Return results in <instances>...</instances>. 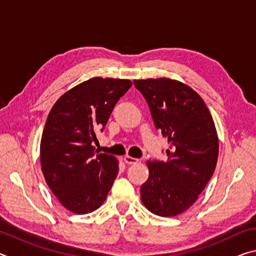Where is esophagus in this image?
<instances>
[{"mask_svg": "<svg viewBox=\"0 0 256 256\" xmlns=\"http://www.w3.org/2000/svg\"><path fill=\"white\" fill-rule=\"evenodd\" d=\"M123 160H124L125 164H136L138 162V159L133 158V157H131V156H125V157L123 158Z\"/></svg>", "mask_w": 256, "mask_h": 256, "instance_id": "obj_1", "label": "esophagus"}]
</instances>
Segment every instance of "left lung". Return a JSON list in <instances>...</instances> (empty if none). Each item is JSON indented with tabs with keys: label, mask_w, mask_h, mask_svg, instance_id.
<instances>
[{
	"label": "left lung",
	"mask_w": 256,
	"mask_h": 256,
	"mask_svg": "<svg viewBox=\"0 0 256 256\" xmlns=\"http://www.w3.org/2000/svg\"><path fill=\"white\" fill-rule=\"evenodd\" d=\"M134 86L170 146L167 162H146L141 201L154 214L175 216L193 206L214 175L219 154L214 122L203 99L183 82L159 78L134 80Z\"/></svg>",
	"instance_id": "left-lung-1"
}]
</instances>
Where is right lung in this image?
I'll list each match as a JSON object with an SVG mask.
<instances>
[{"label":"right lung","instance_id":"add662e5","mask_svg":"<svg viewBox=\"0 0 256 256\" xmlns=\"http://www.w3.org/2000/svg\"><path fill=\"white\" fill-rule=\"evenodd\" d=\"M131 86L126 79L96 76L73 86L52 107L42 134V172L60 204L73 214L97 210L118 174V160L97 154L92 142Z\"/></svg>","mask_w":256,"mask_h":256}]
</instances>
